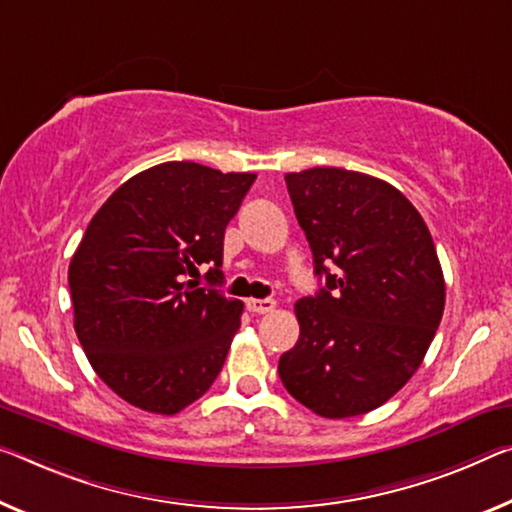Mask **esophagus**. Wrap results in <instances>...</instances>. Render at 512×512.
Listing matches in <instances>:
<instances>
[{"label":"esophagus","instance_id":"obj_1","mask_svg":"<svg viewBox=\"0 0 512 512\" xmlns=\"http://www.w3.org/2000/svg\"><path fill=\"white\" fill-rule=\"evenodd\" d=\"M274 306H277V302L274 300H247V311L254 313V316H263V313H270L274 311Z\"/></svg>","mask_w":512,"mask_h":512}]
</instances>
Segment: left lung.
Wrapping results in <instances>:
<instances>
[{"label": "left lung", "mask_w": 512, "mask_h": 512, "mask_svg": "<svg viewBox=\"0 0 512 512\" xmlns=\"http://www.w3.org/2000/svg\"><path fill=\"white\" fill-rule=\"evenodd\" d=\"M286 185L322 288L295 304L300 338L279 377L325 419L366 414L405 387L435 338L446 300L435 242L380 178L316 167Z\"/></svg>", "instance_id": "8db88e82"}]
</instances>
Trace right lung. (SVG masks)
I'll list each match as a JSON object with an SVG mask.
<instances>
[{
    "label": "right lung",
    "mask_w": 512,
    "mask_h": 512,
    "mask_svg": "<svg viewBox=\"0 0 512 512\" xmlns=\"http://www.w3.org/2000/svg\"><path fill=\"white\" fill-rule=\"evenodd\" d=\"M256 174L164 162L116 190L86 226L68 267L75 332L102 382L130 405L178 414L229 355L242 302L222 283L224 231Z\"/></svg>",
    "instance_id": "obj_1"
}]
</instances>
